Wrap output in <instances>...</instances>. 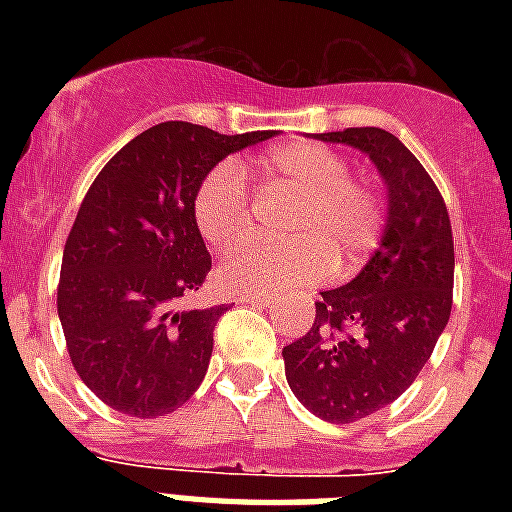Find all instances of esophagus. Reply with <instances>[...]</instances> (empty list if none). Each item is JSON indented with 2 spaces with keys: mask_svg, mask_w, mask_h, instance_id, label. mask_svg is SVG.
Here are the masks:
<instances>
[{
  "mask_svg": "<svg viewBox=\"0 0 512 512\" xmlns=\"http://www.w3.org/2000/svg\"><path fill=\"white\" fill-rule=\"evenodd\" d=\"M241 303H252V305H260V308H271V297L268 295H241L239 297Z\"/></svg>",
  "mask_w": 512,
  "mask_h": 512,
  "instance_id": "esophagus-1",
  "label": "esophagus"
}]
</instances>
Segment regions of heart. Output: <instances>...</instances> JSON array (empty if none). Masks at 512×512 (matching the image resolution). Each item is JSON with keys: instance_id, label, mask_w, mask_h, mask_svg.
<instances>
[{"instance_id": "b5f03b06", "label": "heart", "mask_w": 512, "mask_h": 512, "mask_svg": "<svg viewBox=\"0 0 512 512\" xmlns=\"http://www.w3.org/2000/svg\"><path fill=\"white\" fill-rule=\"evenodd\" d=\"M265 183L297 196L284 231L287 241H252L220 268L225 289L268 295L319 281L327 271L348 276L380 247L385 199L369 180L350 177L340 151L311 140L287 143L257 162ZM193 220L207 244L231 249L252 225L249 191L236 162L215 164L193 193Z\"/></svg>"}]
</instances>
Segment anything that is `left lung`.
Segmentation results:
<instances>
[{"label": "left lung", "mask_w": 512, "mask_h": 512, "mask_svg": "<svg viewBox=\"0 0 512 512\" xmlns=\"http://www.w3.org/2000/svg\"><path fill=\"white\" fill-rule=\"evenodd\" d=\"M316 138L364 151L388 185L380 249L350 284L321 292L308 335L281 350L300 404L345 425L393 404L422 372L452 313L454 239L438 185L396 135L348 127Z\"/></svg>", "instance_id": "left-lung-1"}]
</instances>
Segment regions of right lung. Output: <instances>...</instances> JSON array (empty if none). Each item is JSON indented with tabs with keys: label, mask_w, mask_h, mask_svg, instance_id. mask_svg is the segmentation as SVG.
Returning a JSON list of instances; mask_svg holds the SVG:
<instances>
[{
	"label": "right lung",
	"mask_w": 512,
	"mask_h": 512,
	"mask_svg": "<svg viewBox=\"0 0 512 512\" xmlns=\"http://www.w3.org/2000/svg\"><path fill=\"white\" fill-rule=\"evenodd\" d=\"M273 135L162 122L92 180L63 249L58 316L76 374L116 412L162 417L204 380L228 308H183L212 268L193 193L225 156Z\"/></svg>",
	"instance_id": "add662e5"
}]
</instances>
